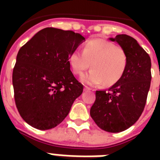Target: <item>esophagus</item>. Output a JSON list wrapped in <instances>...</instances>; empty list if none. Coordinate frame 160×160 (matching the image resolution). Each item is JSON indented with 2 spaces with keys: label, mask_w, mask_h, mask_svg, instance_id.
<instances>
[{
  "label": "esophagus",
  "mask_w": 160,
  "mask_h": 160,
  "mask_svg": "<svg viewBox=\"0 0 160 160\" xmlns=\"http://www.w3.org/2000/svg\"><path fill=\"white\" fill-rule=\"evenodd\" d=\"M91 90V89L88 87V86H85V87H84V90H85V91H86V90Z\"/></svg>",
  "instance_id": "1"
}]
</instances>
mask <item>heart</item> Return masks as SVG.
I'll use <instances>...</instances> for the list:
<instances>
[{
  "instance_id": "1",
  "label": "heart",
  "mask_w": 160,
  "mask_h": 160,
  "mask_svg": "<svg viewBox=\"0 0 160 160\" xmlns=\"http://www.w3.org/2000/svg\"><path fill=\"white\" fill-rule=\"evenodd\" d=\"M73 73L81 75L90 66L92 70L83 75L80 80L86 85L102 84L109 86L121 78L127 65L125 51L110 41L94 39L87 41L83 52L73 51L69 56Z\"/></svg>"
}]
</instances>
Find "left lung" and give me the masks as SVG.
I'll return each instance as SVG.
<instances>
[{
  "label": "left lung",
  "instance_id": "8db88e82",
  "mask_svg": "<svg viewBox=\"0 0 160 160\" xmlns=\"http://www.w3.org/2000/svg\"><path fill=\"white\" fill-rule=\"evenodd\" d=\"M109 40L125 51L126 68L109 90H96L90 114L101 129L119 133L132 126L144 110L151 82V60L131 36L123 34Z\"/></svg>",
  "mask_w": 160,
  "mask_h": 160
}]
</instances>
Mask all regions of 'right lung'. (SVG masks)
Here are the masks:
<instances>
[{
  "label": "right lung",
  "mask_w": 160,
  "mask_h": 160,
  "mask_svg": "<svg viewBox=\"0 0 160 160\" xmlns=\"http://www.w3.org/2000/svg\"><path fill=\"white\" fill-rule=\"evenodd\" d=\"M85 41L72 31L47 27L19 50L12 75L14 96L21 116L31 126L41 130L57 126L82 94L69 56Z\"/></svg>",
  "instance_id": "obj_1"
}]
</instances>
